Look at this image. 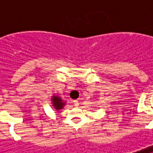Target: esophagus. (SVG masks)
I'll return each instance as SVG.
<instances>
[{
	"label": "esophagus",
	"instance_id": "34e87169",
	"mask_svg": "<svg viewBox=\"0 0 153 153\" xmlns=\"http://www.w3.org/2000/svg\"><path fill=\"white\" fill-rule=\"evenodd\" d=\"M74 106H79V101H77V100H74Z\"/></svg>",
	"mask_w": 153,
	"mask_h": 153
}]
</instances>
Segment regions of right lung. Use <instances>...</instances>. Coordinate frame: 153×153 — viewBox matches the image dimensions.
Listing matches in <instances>:
<instances>
[{
	"label": "right lung",
	"mask_w": 153,
	"mask_h": 153,
	"mask_svg": "<svg viewBox=\"0 0 153 153\" xmlns=\"http://www.w3.org/2000/svg\"><path fill=\"white\" fill-rule=\"evenodd\" d=\"M52 103H53V106L56 110H60L63 108V106H65V103L63 102V101L60 99L59 97L54 96L52 98Z\"/></svg>",
	"instance_id": "obj_1"
}]
</instances>
